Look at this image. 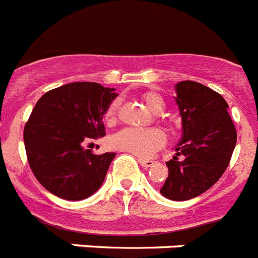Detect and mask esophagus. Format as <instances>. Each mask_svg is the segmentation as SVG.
I'll return each mask as SVG.
<instances>
[{
  "label": "esophagus",
  "instance_id": "esophagus-1",
  "mask_svg": "<svg viewBox=\"0 0 258 258\" xmlns=\"http://www.w3.org/2000/svg\"><path fill=\"white\" fill-rule=\"evenodd\" d=\"M138 162H140L141 166L145 167V168L153 167L154 164H155V162H154L153 159H145V158H138Z\"/></svg>",
  "mask_w": 258,
  "mask_h": 258
}]
</instances>
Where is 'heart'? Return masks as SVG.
<instances>
[{
    "label": "heart",
    "instance_id": "obj_1",
    "mask_svg": "<svg viewBox=\"0 0 258 258\" xmlns=\"http://www.w3.org/2000/svg\"><path fill=\"white\" fill-rule=\"evenodd\" d=\"M145 104L153 112H160L164 107V100L155 91H147L142 95ZM118 100H113L107 108L104 113V120L107 122H113L117 114ZM166 136L162 131L151 129H137V127H125L112 137L111 144L114 149L126 151L136 156H149L164 145Z\"/></svg>",
    "mask_w": 258,
    "mask_h": 258
}]
</instances>
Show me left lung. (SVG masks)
<instances>
[{
  "mask_svg": "<svg viewBox=\"0 0 258 258\" xmlns=\"http://www.w3.org/2000/svg\"><path fill=\"white\" fill-rule=\"evenodd\" d=\"M182 137L160 193L172 201H186L214 185L228 167L236 145V129L221 94L193 81L175 86ZM181 155L183 159L178 160Z\"/></svg>",
  "mask_w": 258,
  "mask_h": 258,
  "instance_id": "left-lung-1",
  "label": "left lung"
}]
</instances>
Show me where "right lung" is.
<instances>
[{"instance_id":"add662e5","label":"right lung","mask_w":258,"mask_h":258,"mask_svg":"<svg viewBox=\"0 0 258 258\" xmlns=\"http://www.w3.org/2000/svg\"><path fill=\"white\" fill-rule=\"evenodd\" d=\"M116 96L99 83L74 82L37 100L23 140L31 171L48 192L79 201L102 186L116 154L95 155L83 144L105 136L103 116Z\"/></svg>"}]
</instances>
